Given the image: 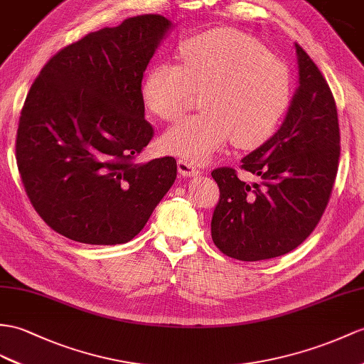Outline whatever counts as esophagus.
Returning <instances> with one entry per match:
<instances>
[{
	"label": "esophagus",
	"mask_w": 364,
	"mask_h": 364,
	"mask_svg": "<svg viewBox=\"0 0 364 364\" xmlns=\"http://www.w3.org/2000/svg\"><path fill=\"white\" fill-rule=\"evenodd\" d=\"M177 168H179V173L183 177H194V176L200 174L199 168L194 164L185 161V159H179V161H177Z\"/></svg>",
	"instance_id": "esophagus-1"
}]
</instances>
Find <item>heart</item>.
Listing matches in <instances>:
<instances>
[{"mask_svg": "<svg viewBox=\"0 0 364 364\" xmlns=\"http://www.w3.org/2000/svg\"><path fill=\"white\" fill-rule=\"evenodd\" d=\"M181 66L159 63L144 82V100L157 117L174 122L194 92L200 109L165 132V151L203 162L230 139L241 149L259 146L277 129L291 99V75L267 48L235 29L218 28L182 44Z\"/></svg>", "mask_w": 364, "mask_h": 364, "instance_id": "obj_1", "label": "heart"}]
</instances>
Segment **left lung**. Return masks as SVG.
<instances>
[{
  "label": "left lung",
  "instance_id": "obj_1",
  "mask_svg": "<svg viewBox=\"0 0 364 364\" xmlns=\"http://www.w3.org/2000/svg\"><path fill=\"white\" fill-rule=\"evenodd\" d=\"M298 87L279 129L242 159L259 177L249 185L233 168L211 173L220 199L211 237L224 255L261 261L286 255L320 223L338 171V114L320 69L295 43Z\"/></svg>",
  "mask_w": 364,
  "mask_h": 364
}]
</instances>
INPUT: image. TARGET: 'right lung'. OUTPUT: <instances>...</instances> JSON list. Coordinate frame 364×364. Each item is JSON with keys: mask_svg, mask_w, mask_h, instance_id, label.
<instances>
[{"mask_svg": "<svg viewBox=\"0 0 364 364\" xmlns=\"http://www.w3.org/2000/svg\"><path fill=\"white\" fill-rule=\"evenodd\" d=\"M171 29L162 15H139L91 32L57 52L33 82L16 165L33 208L57 233L125 244L174 183V157L134 162L154 134L141 78Z\"/></svg>", "mask_w": 364, "mask_h": 364, "instance_id": "1", "label": "right lung"}]
</instances>
